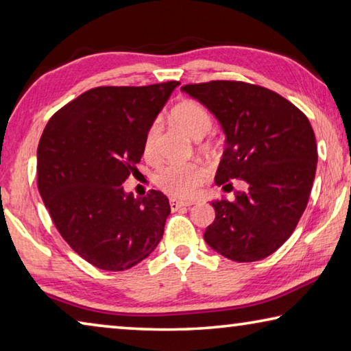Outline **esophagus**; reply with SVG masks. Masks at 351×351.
<instances>
[{
	"instance_id": "esophagus-1",
	"label": "esophagus",
	"mask_w": 351,
	"mask_h": 351,
	"mask_svg": "<svg viewBox=\"0 0 351 351\" xmlns=\"http://www.w3.org/2000/svg\"><path fill=\"white\" fill-rule=\"evenodd\" d=\"M192 204H193L192 201H181V199H176V198L170 199V209L171 210H178V209H181V207H189Z\"/></svg>"
}]
</instances>
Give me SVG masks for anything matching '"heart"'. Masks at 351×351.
Here are the masks:
<instances>
[{
	"label": "heart",
	"instance_id": "obj_1",
	"mask_svg": "<svg viewBox=\"0 0 351 351\" xmlns=\"http://www.w3.org/2000/svg\"><path fill=\"white\" fill-rule=\"evenodd\" d=\"M170 117L175 125L181 128L193 141H201L206 138L212 130V117L209 111L198 102H193V100H184V102L178 104L171 110ZM159 138H161V123L156 121L147 130L144 138L142 150H144L147 161H158ZM199 150L210 153L213 150V145L210 142H204V144L199 145ZM204 167L198 162L170 164L158 171L156 176H154V182L159 189L171 195V197L189 198L195 193L198 184L204 180Z\"/></svg>",
	"mask_w": 351,
	"mask_h": 351
}]
</instances>
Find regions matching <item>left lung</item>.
Listing matches in <instances>:
<instances>
[{"label": "left lung", "mask_w": 351, "mask_h": 351, "mask_svg": "<svg viewBox=\"0 0 351 351\" xmlns=\"http://www.w3.org/2000/svg\"><path fill=\"white\" fill-rule=\"evenodd\" d=\"M226 136L215 184H246L234 199H213L215 221L204 240L223 257L246 263L266 258L287 241L310 198L317 165L308 117L271 90L245 82L186 85Z\"/></svg>", "instance_id": "1"}]
</instances>
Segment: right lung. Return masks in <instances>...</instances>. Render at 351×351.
<instances>
[{
	"instance_id": "add662e5",
	"label": "right lung",
	"mask_w": 351,
	"mask_h": 351,
	"mask_svg": "<svg viewBox=\"0 0 351 351\" xmlns=\"http://www.w3.org/2000/svg\"><path fill=\"white\" fill-rule=\"evenodd\" d=\"M180 82L100 86L49 119L37 150L38 192L58 232L99 269L125 271L162 239L167 197L125 192L144 138Z\"/></svg>"
}]
</instances>
